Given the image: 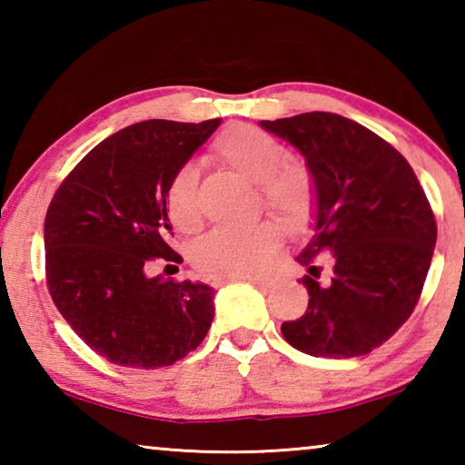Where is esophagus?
I'll return each mask as SVG.
<instances>
[{
	"label": "esophagus",
	"instance_id": "esophagus-1",
	"mask_svg": "<svg viewBox=\"0 0 465 465\" xmlns=\"http://www.w3.org/2000/svg\"><path fill=\"white\" fill-rule=\"evenodd\" d=\"M232 281H246V282H252V285L261 287V289H269L272 287L274 279L272 277H242V279H232ZM222 282H227V281H222ZM219 285V282H217Z\"/></svg>",
	"mask_w": 465,
	"mask_h": 465
}]
</instances>
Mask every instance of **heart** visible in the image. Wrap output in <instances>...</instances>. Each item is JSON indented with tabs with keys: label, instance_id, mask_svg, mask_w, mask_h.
Segmentation results:
<instances>
[{
	"label": "heart",
	"instance_id": "b5f03b06",
	"mask_svg": "<svg viewBox=\"0 0 465 465\" xmlns=\"http://www.w3.org/2000/svg\"><path fill=\"white\" fill-rule=\"evenodd\" d=\"M211 157L252 183L261 184L264 204L287 223H302L310 213L313 184L302 163L287 162V149L279 139L250 124H233L211 145ZM199 174L193 166L180 168L170 180L166 209L180 232L201 225ZM281 233L272 223L248 227H217L194 243L193 262L207 277H250L279 248Z\"/></svg>",
	"mask_w": 465,
	"mask_h": 465
}]
</instances>
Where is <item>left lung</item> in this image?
Instances as JSON below:
<instances>
[{"label": "left lung", "instance_id": "8db88e82", "mask_svg": "<svg viewBox=\"0 0 465 465\" xmlns=\"http://www.w3.org/2000/svg\"><path fill=\"white\" fill-rule=\"evenodd\" d=\"M305 157L313 184L308 310L281 332L312 357L351 359L381 346L411 318L427 279L437 223L411 163L388 141L332 113L261 121ZM333 254L324 282L313 255Z\"/></svg>", "mask_w": 465, "mask_h": 465}]
</instances>
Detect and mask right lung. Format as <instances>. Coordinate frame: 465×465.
<instances>
[{
  "label": "right lung",
  "mask_w": 465,
  "mask_h": 465,
  "mask_svg": "<svg viewBox=\"0 0 465 465\" xmlns=\"http://www.w3.org/2000/svg\"><path fill=\"white\" fill-rule=\"evenodd\" d=\"M219 124L153 119L124 127L53 196L45 219L49 293L74 332L110 363L168 367L209 332L213 287L147 271L153 261L183 262L168 246L166 193Z\"/></svg>",
  "instance_id": "obj_1"
}]
</instances>
